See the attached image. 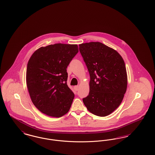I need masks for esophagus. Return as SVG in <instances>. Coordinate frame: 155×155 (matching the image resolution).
<instances>
[{"label": "esophagus", "mask_w": 155, "mask_h": 155, "mask_svg": "<svg viewBox=\"0 0 155 155\" xmlns=\"http://www.w3.org/2000/svg\"><path fill=\"white\" fill-rule=\"evenodd\" d=\"M74 89L75 91H77L79 89V86H78V85L75 86L74 87Z\"/></svg>", "instance_id": "1"}]
</instances>
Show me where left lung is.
<instances>
[{
    "mask_svg": "<svg viewBox=\"0 0 155 155\" xmlns=\"http://www.w3.org/2000/svg\"><path fill=\"white\" fill-rule=\"evenodd\" d=\"M89 75V92L82 101L92 114L104 117L121 103L127 87L125 63L114 49L99 42L79 45Z\"/></svg>",
    "mask_w": 155,
    "mask_h": 155,
    "instance_id": "8db88e82",
    "label": "left lung"
}]
</instances>
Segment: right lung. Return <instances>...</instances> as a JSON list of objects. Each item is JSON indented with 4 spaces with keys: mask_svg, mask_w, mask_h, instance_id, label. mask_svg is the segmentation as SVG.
<instances>
[{
    "mask_svg": "<svg viewBox=\"0 0 155 155\" xmlns=\"http://www.w3.org/2000/svg\"><path fill=\"white\" fill-rule=\"evenodd\" d=\"M78 52L77 45L56 44L41 47L27 64L26 82L30 97L45 114L60 117L69 111L74 93L67 84V67Z\"/></svg>",
    "mask_w": 155,
    "mask_h": 155,
    "instance_id": "right-lung-1",
    "label": "right lung"
}]
</instances>
